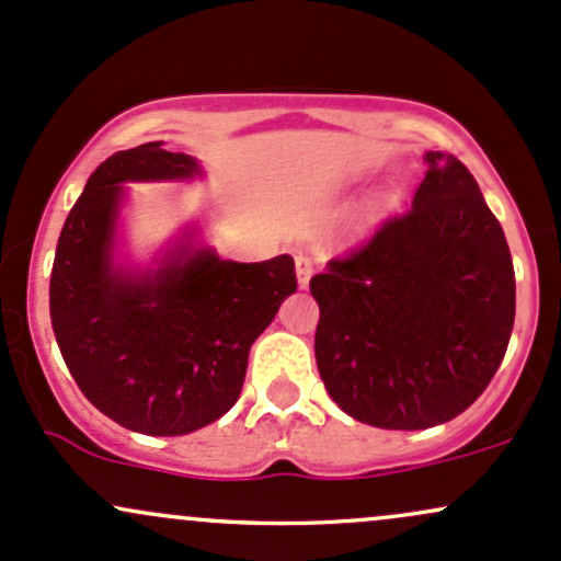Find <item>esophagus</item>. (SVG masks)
<instances>
[{
	"label": "esophagus",
	"instance_id": "obj_1",
	"mask_svg": "<svg viewBox=\"0 0 561 561\" xmlns=\"http://www.w3.org/2000/svg\"><path fill=\"white\" fill-rule=\"evenodd\" d=\"M316 270H318L316 259L305 256V254L297 256V280H299V288L310 286V278H312V273H316Z\"/></svg>",
	"mask_w": 561,
	"mask_h": 561
}]
</instances>
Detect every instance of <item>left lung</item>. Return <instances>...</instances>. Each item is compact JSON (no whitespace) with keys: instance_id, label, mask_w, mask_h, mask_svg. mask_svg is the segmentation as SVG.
Returning a JSON list of instances; mask_svg holds the SVG:
<instances>
[{"instance_id":"1","label":"left lung","mask_w":561,"mask_h":561,"mask_svg":"<svg viewBox=\"0 0 561 561\" xmlns=\"http://www.w3.org/2000/svg\"><path fill=\"white\" fill-rule=\"evenodd\" d=\"M414 203L312 275L316 360L342 412L390 431L449 423L495 377L516 316L508 243L455 154Z\"/></svg>"}]
</instances>
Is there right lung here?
<instances>
[{"label": "right lung", "instance_id": "add662e5", "mask_svg": "<svg viewBox=\"0 0 561 561\" xmlns=\"http://www.w3.org/2000/svg\"><path fill=\"white\" fill-rule=\"evenodd\" d=\"M195 171L162 141L101 162L66 216L50 273V321L71 377L99 412L147 436H184L230 412L251 345L297 291L288 254L240 264L203 249L154 278L114 273L119 182Z\"/></svg>", "mask_w": 561, "mask_h": 561}]
</instances>
